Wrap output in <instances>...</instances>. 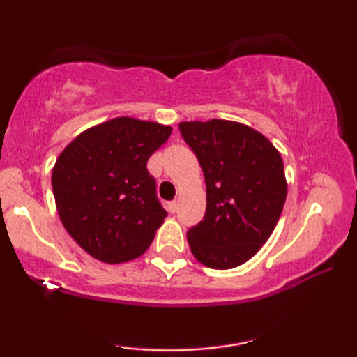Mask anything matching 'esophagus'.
Wrapping results in <instances>:
<instances>
[{
  "label": "esophagus",
  "mask_w": 357,
  "mask_h": 357,
  "mask_svg": "<svg viewBox=\"0 0 357 357\" xmlns=\"http://www.w3.org/2000/svg\"><path fill=\"white\" fill-rule=\"evenodd\" d=\"M167 209H169V213H177V202H169L167 203Z\"/></svg>",
  "instance_id": "1"
}]
</instances>
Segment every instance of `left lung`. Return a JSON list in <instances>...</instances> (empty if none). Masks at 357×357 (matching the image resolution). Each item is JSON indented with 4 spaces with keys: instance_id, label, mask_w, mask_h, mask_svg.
<instances>
[{
    "instance_id": "1",
    "label": "left lung",
    "mask_w": 357,
    "mask_h": 357,
    "mask_svg": "<svg viewBox=\"0 0 357 357\" xmlns=\"http://www.w3.org/2000/svg\"><path fill=\"white\" fill-rule=\"evenodd\" d=\"M178 130L206 182V213L188 229L190 248L204 266L236 268L260 250L281 216L287 195L281 155L236 121H182Z\"/></svg>"
}]
</instances>
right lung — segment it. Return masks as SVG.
I'll return each instance as SVG.
<instances>
[{
    "label": "right lung",
    "mask_w": 357,
    "mask_h": 357,
    "mask_svg": "<svg viewBox=\"0 0 357 357\" xmlns=\"http://www.w3.org/2000/svg\"><path fill=\"white\" fill-rule=\"evenodd\" d=\"M170 133V126L120 116L86 130L56 159L58 214L91 257L123 263L148 250L167 213L146 164Z\"/></svg>",
    "instance_id": "obj_1"
}]
</instances>
